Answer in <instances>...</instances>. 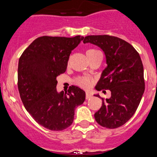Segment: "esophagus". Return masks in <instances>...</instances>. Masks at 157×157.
Instances as JSON below:
<instances>
[{
	"mask_svg": "<svg viewBox=\"0 0 157 157\" xmlns=\"http://www.w3.org/2000/svg\"><path fill=\"white\" fill-rule=\"evenodd\" d=\"M92 97V94H90V93H86V100H89V99H90Z\"/></svg>",
	"mask_w": 157,
	"mask_h": 157,
	"instance_id": "1",
	"label": "esophagus"
}]
</instances>
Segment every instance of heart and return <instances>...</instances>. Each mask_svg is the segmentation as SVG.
I'll return each mask as SVG.
<instances>
[{
    "label": "heart",
    "mask_w": 157,
    "mask_h": 157,
    "mask_svg": "<svg viewBox=\"0 0 157 157\" xmlns=\"http://www.w3.org/2000/svg\"><path fill=\"white\" fill-rule=\"evenodd\" d=\"M97 51L94 49H89L87 50L86 54H89V53H92ZM93 80L91 78L89 77H80V79H78L77 80V84L78 86H80V87H82V89H88L91 87V86L92 85Z\"/></svg>",
    "instance_id": "heart-1"
}]
</instances>
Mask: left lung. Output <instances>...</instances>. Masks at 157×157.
<instances>
[{"mask_svg":"<svg viewBox=\"0 0 157 157\" xmlns=\"http://www.w3.org/2000/svg\"><path fill=\"white\" fill-rule=\"evenodd\" d=\"M83 43L102 49L107 66L95 86L103 92L109 89L111 97L102 98L94 118L101 126L114 129L124 124L136 111L144 92V68L139 53L130 44L109 35L88 36ZM98 98L99 94H94Z\"/></svg>","mask_w":157,"mask_h":157,"instance_id":"left-lung-1","label":"left lung"}]
</instances>
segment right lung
<instances>
[{
	"label": "right lung",
	"mask_w": 157,
	"mask_h": 157,
	"mask_svg": "<svg viewBox=\"0 0 157 157\" xmlns=\"http://www.w3.org/2000/svg\"><path fill=\"white\" fill-rule=\"evenodd\" d=\"M84 37L41 36L21 56L18 88L27 111L39 124L53 131L71 125L75 110L86 99V92L71 86L68 93L56 91V77L66 71L69 56Z\"/></svg>",
	"instance_id": "obj_1"
}]
</instances>
